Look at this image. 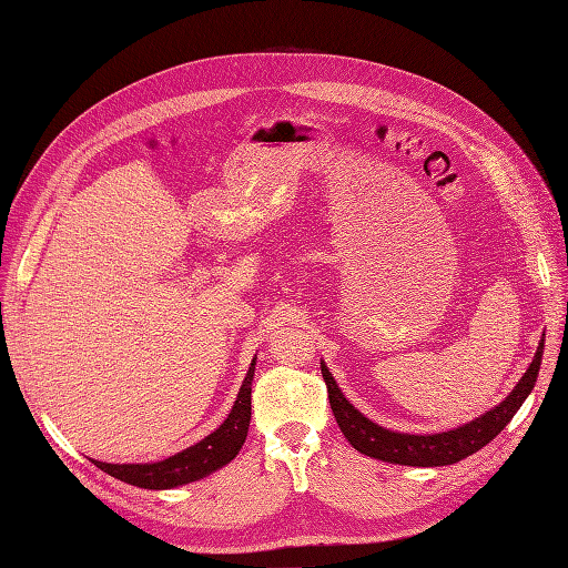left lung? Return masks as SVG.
<instances>
[{"label": "left lung", "instance_id": "8db88e82", "mask_svg": "<svg viewBox=\"0 0 568 568\" xmlns=\"http://www.w3.org/2000/svg\"><path fill=\"white\" fill-rule=\"evenodd\" d=\"M542 344H545V337L538 344V351L534 355L529 369L524 372V376L517 382V386L513 388V393L506 397V400L481 416H477L475 422H468L466 426H458L454 430L435 433V435L395 433L369 422L363 412H358L346 400L325 363H321V372L327 384L332 414L337 418V424L344 437L353 445V449H358L365 456L386 460V464L435 468V466L458 464L460 458H466L479 452L481 447H487L491 439L510 424V418L517 414L521 403L527 400L529 393L536 386V376L542 361Z\"/></svg>", "mask_w": 568, "mask_h": 568}]
</instances>
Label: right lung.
<instances>
[{"label": "right lung", "instance_id": "obj_1", "mask_svg": "<svg viewBox=\"0 0 568 568\" xmlns=\"http://www.w3.org/2000/svg\"><path fill=\"white\" fill-rule=\"evenodd\" d=\"M255 361L252 358L250 369L243 379V386L236 395V403L231 407L224 424L203 437L201 443L178 452L175 456H168L156 464H102V460H93V464L108 475L133 485L140 489H175L180 485H189V481L203 479L205 475L220 470L229 460H234L241 452L247 428H250V393H252V376H255Z\"/></svg>", "mask_w": 568, "mask_h": 568}]
</instances>
